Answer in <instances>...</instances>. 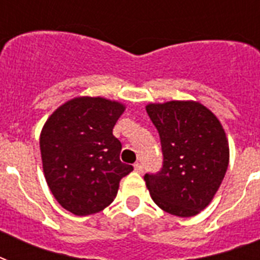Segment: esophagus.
<instances>
[{"mask_svg": "<svg viewBox=\"0 0 260 260\" xmlns=\"http://www.w3.org/2000/svg\"><path fill=\"white\" fill-rule=\"evenodd\" d=\"M143 170H144V169H143L142 163H135V171H136V173L142 174Z\"/></svg>", "mask_w": 260, "mask_h": 260, "instance_id": "esophagus-1", "label": "esophagus"}]
</instances>
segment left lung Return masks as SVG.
I'll return each instance as SVG.
<instances>
[{
    "label": "left lung",
    "mask_w": 260,
    "mask_h": 260,
    "mask_svg": "<svg viewBox=\"0 0 260 260\" xmlns=\"http://www.w3.org/2000/svg\"><path fill=\"white\" fill-rule=\"evenodd\" d=\"M160 136L163 167L146 174L151 198L162 210L191 217L209 205L230 163V144L216 114L198 101L148 104Z\"/></svg>",
    "instance_id": "obj_1"
}]
</instances>
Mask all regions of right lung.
<instances>
[{
    "instance_id": "right-lung-1",
    "label": "right lung",
    "mask_w": 260,
    "mask_h": 260,
    "mask_svg": "<svg viewBox=\"0 0 260 260\" xmlns=\"http://www.w3.org/2000/svg\"><path fill=\"white\" fill-rule=\"evenodd\" d=\"M125 110L104 97H75L47 118L40 134L43 173L55 200L77 216L109 206L134 167L120 160L113 126Z\"/></svg>"
}]
</instances>
